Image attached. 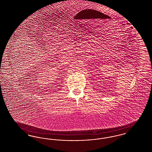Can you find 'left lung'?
I'll use <instances>...</instances> for the list:
<instances>
[{
	"instance_id": "1",
	"label": "left lung",
	"mask_w": 152,
	"mask_h": 152,
	"mask_svg": "<svg viewBox=\"0 0 152 152\" xmlns=\"http://www.w3.org/2000/svg\"><path fill=\"white\" fill-rule=\"evenodd\" d=\"M100 14H101V12H100L99 11H96V12L95 11L94 12V11H92V12H91V14H89V13H87V14L86 13V14H84L82 16V17L81 18V19H84L83 22H84V21H88L89 22H87L81 23L82 24L84 25V27H87V28H88V27L89 28L93 27V26H94L96 24V23H94V22H96L94 21V20H97V19L99 18L98 16ZM93 21H94V22H93ZM84 23H85L84 24H83Z\"/></svg>"
}]
</instances>
